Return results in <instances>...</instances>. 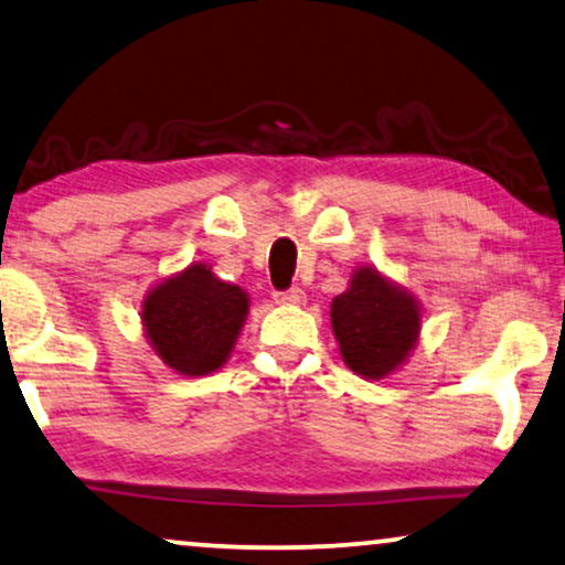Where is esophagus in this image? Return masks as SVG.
Returning a JSON list of instances; mask_svg holds the SVG:
<instances>
[{"mask_svg": "<svg viewBox=\"0 0 565 565\" xmlns=\"http://www.w3.org/2000/svg\"><path fill=\"white\" fill-rule=\"evenodd\" d=\"M274 299L279 301V305H305L307 301V294L299 289V286H294L289 291H276Z\"/></svg>", "mask_w": 565, "mask_h": 565, "instance_id": "obj_1", "label": "esophagus"}]
</instances>
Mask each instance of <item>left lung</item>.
I'll list each match as a JSON object with an SVG mask.
<instances>
[{
	"instance_id": "1",
	"label": "left lung",
	"mask_w": 565,
	"mask_h": 565,
	"mask_svg": "<svg viewBox=\"0 0 565 565\" xmlns=\"http://www.w3.org/2000/svg\"><path fill=\"white\" fill-rule=\"evenodd\" d=\"M330 322L348 369L363 379H386L417 348L423 307L376 266H359L348 289L332 299Z\"/></svg>"
}]
</instances>
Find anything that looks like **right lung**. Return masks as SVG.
Returning a JSON list of instances; mask_svg holds the SVG:
<instances>
[{
  "mask_svg": "<svg viewBox=\"0 0 565 565\" xmlns=\"http://www.w3.org/2000/svg\"><path fill=\"white\" fill-rule=\"evenodd\" d=\"M250 309L248 291L189 264L142 299V330L158 359L181 376H206L227 363Z\"/></svg>",
  "mask_w": 565,
  "mask_h": 565,
  "instance_id": "add662e5",
  "label": "right lung"
}]
</instances>
